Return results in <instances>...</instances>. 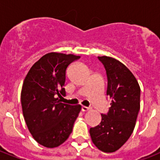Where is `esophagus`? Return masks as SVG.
Returning <instances> with one entry per match:
<instances>
[{
	"label": "esophagus",
	"mask_w": 160,
	"mask_h": 160,
	"mask_svg": "<svg viewBox=\"0 0 160 160\" xmlns=\"http://www.w3.org/2000/svg\"><path fill=\"white\" fill-rule=\"evenodd\" d=\"M90 107H86V106H82V108H81V110H82L83 112H85V111H88V110H90Z\"/></svg>",
	"instance_id": "obj_1"
}]
</instances>
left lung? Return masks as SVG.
<instances>
[{"mask_svg": "<svg viewBox=\"0 0 160 160\" xmlns=\"http://www.w3.org/2000/svg\"><path fill=\"white\" fill-rule=\"evenodd\" d=\"M106 70L107 95L111 99L107 114H101L99 125L90 128L95 146L105 153H113L124 145L134 131L140 109V87L125 65L109 56H98Z\"/></svg>", "mask_w": 160, "mask_h": 160, "instance_id": "left-lung-1", "label": "left lung"}]
</instances>
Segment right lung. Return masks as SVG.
<instances>
[{"mask_svg": "<svg viewBox=\"0 0 160 160\" xmlns=\"http://www.w3.org/2000/svg\"><path fill=\"white\" fill-rule=\"evenodd\" d=\"M80 56L51 52L36 61L27 73L21 100L25 121L37 143L55 148L69 138L80 105L63 104L57 98L65 95L64 88L68 65Z\"/></svg>", "mask_w": 160, "mask_h": 160, "instance_id": "add662e5", "label": "right lung"}]
</instances>
